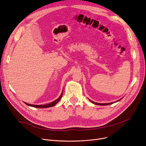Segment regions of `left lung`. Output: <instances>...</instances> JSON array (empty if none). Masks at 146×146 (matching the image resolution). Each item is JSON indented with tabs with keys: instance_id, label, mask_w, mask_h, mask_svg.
I'll use <instances>...</instances> for the list:
<instances>
[{
	"instance_id": "1",
	"label": "left lung",
	"mask_w": 146,
	"mask_h": 146,
	"mask_svg": "<svg viewBox=\"0 0 146 146\" xmlns=\"http://www.w3.org/2000/svg\"><path fill=\"white\" fill-rule=\"evenodd\" d=\"M121 99H119V100L117 101V102H118V101H120ZM89 101H90L92 103L95 104H96V105H110V104H113V102H112V103H107V104H99V103H96V102H94V101H92L90 100V99H89Z\"/></svg>"
}]
</instances>
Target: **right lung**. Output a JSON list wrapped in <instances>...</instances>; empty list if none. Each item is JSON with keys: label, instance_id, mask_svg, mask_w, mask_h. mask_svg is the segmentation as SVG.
<instances>
[{"label": "right lung", "instance_id": "right-lung-1", "mask_svg": "<svg viewBox=\"0 0 146 146\" xmlns=\"http://www.w3.org/2000/svg\"><path fill=\"white\" fill-rule=\"evenodd\" d=\"M63 96V91H62V93L60 95V97L58 98H57L56 100H55L54 101H53L50 104H46V105H33V104H27L26 102H24L26 105L30 106H33L34 107V108H49V107H51L52 106H54L55 105H56L61 99V98H62Z\"/></svg>", "mask_w": 146, "mask_h": 146}]
</instances>
